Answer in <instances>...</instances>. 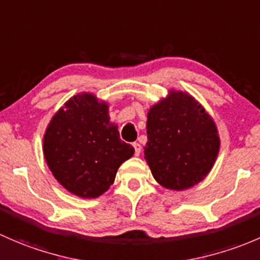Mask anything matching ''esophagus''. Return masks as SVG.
<instances>
[{"instance_id":"34e87169","label":"esophagus","mask_w":260,"mask_h":260,"mask_svg":"<svg viewBox=\"0 0 260 260\" xmlns=\"http://www.w3.org/2000/svg\"><path fill=\"white\" fill-rule=\"evenodd\" d=\"M133 146H134V150H135V155L136 156H139V154H140V151H141V145L138 143H134Z\"/></svg>"}]
</instances>
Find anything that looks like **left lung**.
<instances>
[{"label": "left lung", "mask_w": 260, "mask_h": 260, "mask_svg": "<svg viewBox=\"0 0 260 260\" xmlns=\"http://www.w3.org/2000/svg\"><path fill=\"white\" fill-rule=\"evenodd\" d=\"M146 133L144 157L152 176L176 191L204 180L220 149L213 117L184 91L170 90L149 109Z\"/></svg>", "instance_id": "obj_1"}]
</instances>
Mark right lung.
<instances>
[{"label": "right lung", "mask_w": 260, "mask_h": 260, "mask_svg": "<svg viewBox=\"0 0 260 260\" xmlns=\"http://www.w3.org/2000/svg\"><path fill=\"white\" fill-rule=\"evenodd\" d=\"M44 156L56 180L84 199L103 195L120 165L134 155L110 122L109 104L93 93L72 96L52 116L44 135Z\"/></svg>", "instance_id": "obj_1"}]
</instances>
